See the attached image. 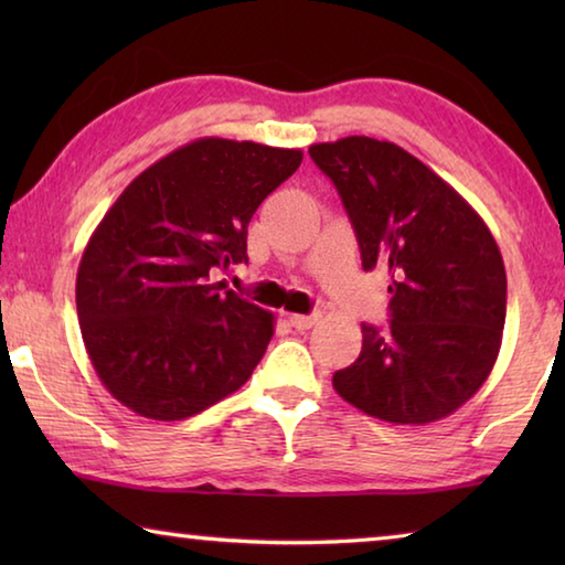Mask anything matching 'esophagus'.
<instances>
[{
    "label": "esophagus",
    "mask_w": 565,
    "mask_h": 565,
    "mask_svg": "<svg viewBox=\"0 0 565 565\" xmlns=\"http://www.w3.org/2000/svg\"><path fill=\"white\" fill-rule=\"evenodd\" d=\"M317 321H319V313H291V317H289V323L296 331L311 329Z\"/></svg>",
    "instance_id": "obj_1"
}]
</instances>
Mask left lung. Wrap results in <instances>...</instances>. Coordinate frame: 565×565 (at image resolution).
Wrapping results in <instances>:
<instances>
[{"label": "left lung", "mask_w": 565, "mask_h": 565, "mask_svg": "<svg viewBox=\"0 0 565 565\" xmlns=\"http://www.w3.org/2000/svg\"><path fill=\"white\" fill-rule=\"evenodd\" d=\"M359 238L361 264L391 274V323H361L337 394L388 424H431L463 406L499 359L505 269L476 209L406 149L371 137L311 145Z\"/></svg>", "instance_id": "obj_1"}]
</instances>
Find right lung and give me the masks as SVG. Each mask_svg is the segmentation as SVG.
<instances>
[{
  "label": "right lung",
  "instance_id": "obj_1",
  "mask_svg": "<svg viewBox=\"0 0 565 565\" xmlns=\"http://www.w3.org/2000/svg\"><path fill=\"white\" fill-rule=\"evenodd\" d=\"M301 159V149L204 137L141 171L104 214L76 271V313L119 404L181 420L246 384L274 313L212 276L246 262L248 222Z\"/></svg>",
  "mask_w": 565,
  "mask_h": 565
}]
</instances>
